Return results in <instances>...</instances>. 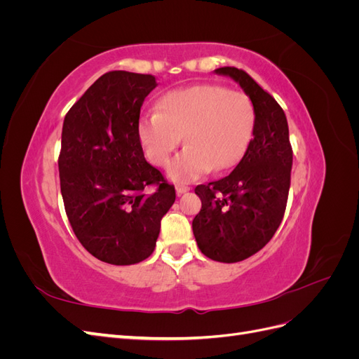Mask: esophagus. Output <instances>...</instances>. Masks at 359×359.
I'll return each mask as SVG.
<instances>
[{
  "label": "esophagus",
  "mask_w": 359,
  "mask_h": 359,
  "mask_svg": "<svg viewBox=\"0 0 359 359\" xmlns=\"http://www.w3.org/2000/svg\"><path fill=\"white\" fill-rule=\"evenodd\" d=\"M175 190H177V194H182V193L189 191V190H190V187H187V186H181V184H178V186L175 187Z\"/></svg>",
  "instance_id": "obj_1"
}]
</instances>
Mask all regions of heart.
I'll use <instances>...</instances> for the list:
<instances>
[{"instance_id":"heart-1","label":"heart","mask_w":359,"mask_h":359,"mask_svg":"<svg viewBox=\"0 0 359 359\" xmlns=\"http://www.w3.org/2000/svg\"><path fill=\"white\" fill-rule=\"evenodd\" d=\"M158 112L139 119L137 136L147 158L166 166L184 136L186 148L168 168L175 182H190L211 169L233 168L244 156L255 127V107L243 93L199 83L166 93Z\"/></svg>"}]
</instances>
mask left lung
<instances>
[{"instance_id":"1","label":"left lung","mask_w":359,"mask_h":359,"mask_svg":"<svg viewBox=\"0 0 359 359\" xmlns=\"http://www.w3.org/2000/svg\"><path fill=\"white\" fill-rule=\"evenodd\" d=\"M214 72L240 83L252 100L253 139L229 175L194 189L202 208L193 220V233L206 257L233 264L264 248L283 220L292 147L285 111L273 95L244 70L222 67Z\"/></svg>"}]
</instances>
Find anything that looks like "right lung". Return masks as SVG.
Returning a JSON list of instances; mask_svg holds the SVG:
<instances>
[{"label": "right lung", "mask_w": 359, "mask_h": 359, "mask_svg": "<svg viewBox=\"0 0 359 359\" xmlns=\"http://www.w3.org/2000/svg\"><path fill=\"white\" fill-rule=\"evenodd\" d=\"M156 86L151 74L104 73L64 118V206L79 243L106 264L133 265L153 255L175 202V187L145 160L137 136L140 107Z\"/></svg>", "instance_id": "obj_1"}]
</instances>
